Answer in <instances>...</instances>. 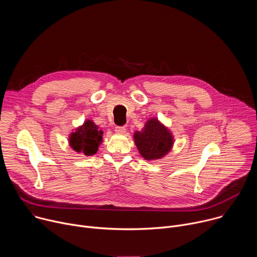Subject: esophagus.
Masks as SVG:
<instances>
[{
  "mask_svg": "<svg viewBox=\"0 0 257 257\" xmlns=\"http://www.w3.org/2000/svg\"><path fill=\"white\" fill-rule=\"evenodd\" d=\"M115 132L118 134H125L126 132V128L124 126H117L115 128Z\"/></svg>",
  "mask_w": 257,
  "mask_h": 257,
  "instance_id": "1",
  "label": "esophagus"
}]
</instances>
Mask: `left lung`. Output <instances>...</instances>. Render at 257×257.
Returning <instances> with one entry per match:
<instances>
[{"label":"left lung","mask_w":257,"mask_h":257,"mask_svg":"<svg viewBox=\"0 0 257 257\" xmlns=\"http://www.w3.org/2000/svg\"><path fill=\"white\" fill-rule=\"evenodd\" d=\"M134 141L146 161L164 158L173 146V135L158 119H151L141 131L134 133Z\"/></svg>","instance_id":"obj_1"}]
</instances>
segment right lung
Here are the masks:
<instances>
[{
  "instance_id": "1",
  "label": "right lung",
  "mask_w": 257,
  "mask_h": 257,
  "mask_svg": "<svg viewBox=\"0 0 257 257\" xmlns=\"http://www.w3.org/2000/svg\"><path fill=\"white\" fill-rule=\"evenodd\" d=\"M102 133L92 121L87 120L75 132L70 134L69 143L75 152L82 153L85 156H92L96 154L102 141Z\"/></svg>"
}]
</instances>
